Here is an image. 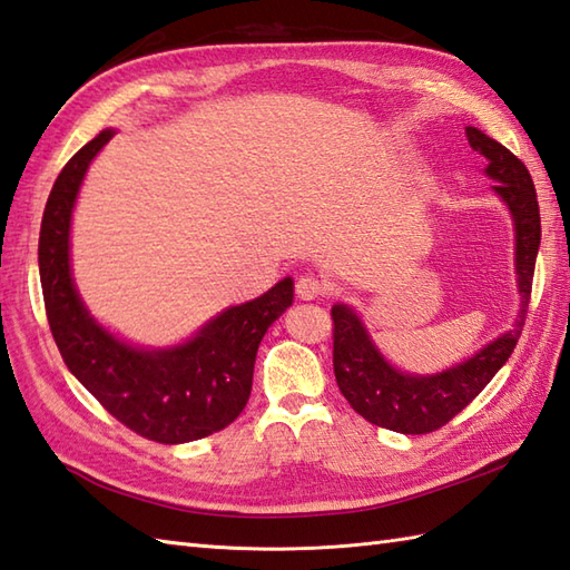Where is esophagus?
Returning <instances> with one entry per match:
<instances>
[{
	"mask_svg": "<svg viewBox=\"0 0 570 570\" xmlns=\"http://www.w3.org/2000/svg\"><path fill=\"white\" fill-rule=\"evenodd\" d=\"M323 294H325V284L321 282L318 276L306 274V276H301L298 282H296V296L301 301H313V298H318Z\"/></svg>",
	"mask_w": 570,
	"mask_h": 570,
	"instance_id": "esophagus-1",
	"label": "esophagus"
}]
</instances>
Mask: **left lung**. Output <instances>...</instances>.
Listing matches in <instances>:
<instances>
[{"mask_svg": "<svg viewBox=\"0 0 570 570\" xmlns=\"http://www.w3.org/2000/svg\"><path fill=\"white\" fill-rule=\"evenodd\" d=\"M472 149L488 159L485 174L498 180L492 188L510 208L517 225V274L522 308L512 325L498 341L482 347L463 365L431 377H414L394 370L372 345L367 331L347 306H333V367L335 382L343 396L362 419L374 426L406 435L431 433L445 426L475 399L514 353L519 335L524 331L531 282L541 242V217L537 188L527 166L502 147L500 141L482 135L475 127H465Z\"/></svg>", "mask_w": 570, "mask_h": 570, "instance_id": "1", "label": "left lung"}]
</instances>
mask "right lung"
I'll return each mask as SVG.
<instances>
[{"instance_id": "obj_1", "label": "right lung", "mask_w": 570, "mask_h": 570, "mask_svg": "<svg viewBox=\"0 0 570 570\" xmlns=\"http://www.w3.org/2000/svg\"><path fill=\"white\" fill-rule=\"evenodd\" d=\"M112 131L105 129L72 156L48 196L39 272L48 325L60 357L80 384L129 431L156 443H188L229 426L252 392L257 347L266 328L292 306L294 282L233 306L171 350H137L95 323L72 286L68 264L70 213L82 176Z\"/></svg>"}]
</instances>
